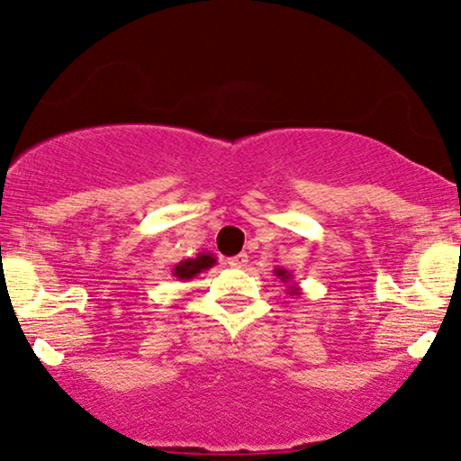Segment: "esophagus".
<instances>
[{
	"label": "esophagus",
	"mask_w": 461,
	"mask_h": 461,
	"mask_svg": "<svg viewBox=\"0 0 461 461\" xmlns=\"http://www.w3.org/2000/svg\"><path fill=\"white\" fill-rule=\"evenodd\" d=\"M247 261H249V255L240 253V255H236V258L227 259V264H230L231 267H244V266H247Z\"/></svg>",
	"instance_id": "34e87169"
}]
</instances>
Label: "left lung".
<instances>
[{"label":"left lung","instance_id":"1","mask_svg":"<svg viewBox=\"0 0 461 461\" xmlns=\"http://www.w3.org/2000/svg\"><path fill=\"white\" fill-rule=\"evenodd\" d=\"M274 274H276V278H281V283L287 285L289 295H300L302 289L298 287V283H294V274H291L289 270H285V267H276Z\"/></svg>","mask_w":461,"mask_h":461}]
</instances>
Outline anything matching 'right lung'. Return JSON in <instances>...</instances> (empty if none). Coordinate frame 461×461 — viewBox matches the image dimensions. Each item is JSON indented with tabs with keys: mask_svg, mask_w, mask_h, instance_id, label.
Listing matches in <instances>:
<instances>
[{
	"mask_svg": "<svg viewBox=\"0 0 461 461\" xmlns=\"http://www.w3.org/2000/svg\"><path fill=\"white\" fill-rule=\"evenodd\" d=\"M217 264V258L212 253H197L195 258L183 259L180 264L174 266L172 274L178 278V281H191L197 274L203 270H211V267Z\"/></svg>",
	"mask_w": 461,
	"mask_h": 461,
	"instance_id": "add662e5",
	"label": "right lung"
}]
</instances>
